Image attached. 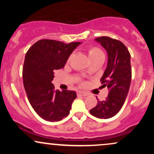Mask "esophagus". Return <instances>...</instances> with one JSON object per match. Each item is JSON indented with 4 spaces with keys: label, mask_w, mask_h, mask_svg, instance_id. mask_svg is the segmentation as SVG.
<instances>
[{
    "label": "esophagus",
    "mask_w": 154,
    "mask_h": 154,
    "mask_svg": "<svg viewBox=\"0 0 154 154\" xmlns=\"http://www.w3.org/2000/svg\"><path fill=\"white\" fill-rule=\"evenodd\" d=\"M77 95H81V96H87L88 95L87 93L85 92H82V91H78L77 92Z\"/></svg>",
    "instance_id": "esophagus-1"
}]
</instances>
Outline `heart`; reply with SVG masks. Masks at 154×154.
Here are the masks:
<instances>
[{"mask_svg": "<svg viewBox=\"0 0 154 154\" xmlns=\"http://www.w3.org/2000/svg\"><path fill=\"white\" fill-rule=\"evenodd\" d=\"M88 54L91 61L95 59H98V58H104V54L102 52V51L96 47L90 48L88 50Z\"/></svg>", "mask_w": 154, "mask_h": 154, "instance_id": "b5f03b06", "label": "heart"}]
</instances>
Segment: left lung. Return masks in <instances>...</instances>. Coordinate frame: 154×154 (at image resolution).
<instances>
[{"label": "left lung", "mask_w": 154, "mask_h": 154, "mask_svg": "<svg viewBox=\"0 0 154 154\" xmlns=\"http://www.w3.org/2000/svg\"><path fill=\"white\" fill-rule=\"evenodd\" d=\"M95 40L107 52V66L100 81L103 88L107 87L109 92L105 100H98L90 113L99 119H109L119 112L128 94L132 77L130 54L119 40L109 37H100Z\"/></svg>", "instance_id": "left-lung-1"}]
</instances>
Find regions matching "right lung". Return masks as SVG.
<instances>
[{
  "mask_svg": "<svg viewBox=\"0 0 154 154\" xmlns=\"http://www.w3.org/2000/svg\"><path fill=\"white\" fill-rule=\"evenodd\" d=\"M80 42L66 44L54 40H40L29 48L23 66V83L29 103L43 119L58 122L69 114L76 92L55 91L54 72L63 68Z\"/></svg>",
  "mask_w": 154,
  "mask_h": 154,
  "instance_id": "1",
  "label": "right lung"
}]
</instances>
